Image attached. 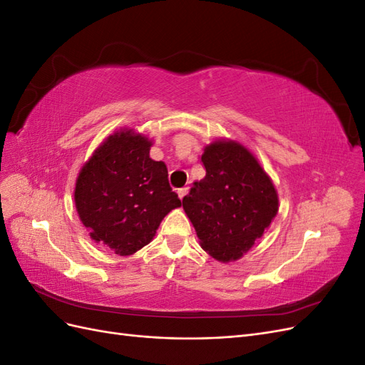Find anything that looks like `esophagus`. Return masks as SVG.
Here are the masks:
<instances>
[{
  "mask_svg": "<svg viewBox=\"0 0 365 365\" xmlns=\"http://www.w3.org/2000/svg\"><path fill=\"white\" fill-rule=\"evenodd\" d=\"M189 193V187H182V189H178V196H180V200H182V197Z\"/></svg>",
  "mask_w": 365,
  "mask_h": 365,
  "instance_id": "34e87169",
  "label": "esophagus"
}]
</instances>
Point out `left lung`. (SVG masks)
<instances>
[{
	"instance_id": "8db88e82",
	"label": "left lung",
	"mask_w": 365,
	"mask_h": 365,
	"mask_svg": "<svg viewBox=\"0 0 365 365\" xmlns=\"http://www.w3.org/2000/svg\"><path fill=\"white\" fill-rule=\"evenodd\" d=\"M201 160L205 176L193 182L182 208L201 248L217 262H236L277 215V190L254 153L239 141L215 140L204 148Z\"/></svg>"
}]
</instances>
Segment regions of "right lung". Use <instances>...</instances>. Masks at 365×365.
Masks as SVG:
<instances>
[{"instance_id":"right-lung-1","label":"right lung","mask_w":365,"mask_h":365,"mask_svg":"<svg viewBox=\"0 0 365 365\" xmlns=\"http://www.w3.org/2000/svg\"><path fill=\"white\" fill-rule=\"evenodd\" d=\"M152 140L135 129L114 130L77 175L74 204L96 244L130 256L155 236L165 215L181 207L168 168L152 160Z\"/></svg>"}]
</instances>
